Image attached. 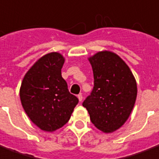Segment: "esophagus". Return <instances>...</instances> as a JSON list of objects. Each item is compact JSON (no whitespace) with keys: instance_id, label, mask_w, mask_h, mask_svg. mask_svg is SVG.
Returning a JSON list of instances; mask_svg holds the SVG:
<instances>
[{"instance_id":"34e87169","label":"esophagus","mask_w":159,"mask_h":159,"mask_svg":"<svg viewBox=\"0 0 159 159\" xmlns=\"http://www.w3.org/2000/svg\"><path fill=\"white\" fill-rule=\"evenodd\" d=\"M77 98H78L79 102H82V94H79V95H77Z\"/></svg>"}]
</instances>
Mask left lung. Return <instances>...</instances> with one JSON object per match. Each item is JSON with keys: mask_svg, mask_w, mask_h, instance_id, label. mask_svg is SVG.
<instances>
[{"mask_svg": "<svg viewBox=\"0 0 159 159\" xmlns=\"http://www.w3.org/2000/svg\"><path fill=\"white\" fill-rule=\"evenodd\" d=\"M88 61L94 87L82 105L96 128L112 133L125 123L133 111L138 93L136 79L125 61L112 52H98Z\"/></svg>", "mask_w": 159, "mask_h": 159, "instance_id": "1", "label": "left lung"}]
</instances>
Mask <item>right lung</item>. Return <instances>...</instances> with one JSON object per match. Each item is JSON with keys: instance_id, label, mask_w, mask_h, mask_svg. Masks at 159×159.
Returning <instances> with one entry per match:
<instances>
[{"instance_id": "add662e5", "label": "right lung", "mask_w": 159, "mask_h": 159, "mask_svg": "<svg viewBox=\"0 0 159 159\" xmlns=\"http://www.w3.org/2000/svg\"><path fill=\"white\" fill-rule=\"evenodd\" d=\"M65 58L59 52L40 57L23 77L20 98L31 121L45 132H54L66 124L78 103L61 77Z\"/></svg>"}]
</instances>
